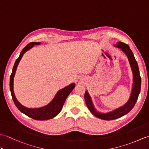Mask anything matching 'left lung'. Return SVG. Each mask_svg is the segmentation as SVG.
Listing matches in <instances>:
<instances>
[{"label":"left lung","mask_w":149,"mask_h":149,"mask_svg":"<svg viewBox=\"0 0 149 149\" xmlns=\"http://www.w3.org/2000/svg\"><path fill=\"white\" fill-rule=\"evenodd\" d=\"M115 47L121 49L122 51L127 56L132 71V74H133V84H132V90L130 99H129L127 103L124 106H122L121 107H119V108L114 110L111 112L107 113H101L99 111H97V110L95 109L91 97L89 95V94H88V91H86L84 93L85 102H86V106L88 108L90 109V112L94 116H97V118L104 120H111L117 119L127 114L134 106L138 100V97L141 90V77L140 75V71H139L137 61H136L132 50L129 48L127 44H125L123 42H117Z\"/></svg>","instance_id":"1"}]
</instances>
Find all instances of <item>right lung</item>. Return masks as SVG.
<instances>
[{
  "instance_id": "add662e5",
  "label": "right lung",
  "mask_w": 149,
  "mask_h": 149,
  "mask_svg": "<svg viewBox=\"0 0 149 149\" xmlns=\"http://www.w3.org/2000/svg\"><path fill=\"white\" fill-rule=\"evenodd\" d=\"M40 42H31L28 44L26 47H24V49L22 50L20 56H19L18 58L16 60L13 68L12 73L10 76L9 87H10L12 99L13 100L15 106H17V108L22 113H23L25 115H26L27 116L30 117V118L34 120H47L55 117L61 111L62 107L63 105H64L66 97L68 96V95L72 92L73 89L75 88V84L72 83L68 85V86L60 90L56 93L51 102L49 103L48 105L42 107H40V108H27V107L22 106L18 102L17 99H16L13 91V78L15 74L16 70H17L18 63L20 62L22 57L23 56L24 54L28 50H29L32 47H33L34 45H40Z\"/></svg>"
}]
</instances>
